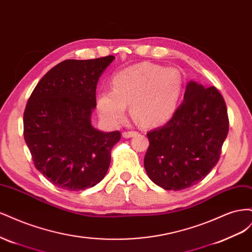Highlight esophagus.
<instances>
[{
  "label": "esophagus",
  "mask_w": 252,
  "mask_h": 252,
  "mask_svg": "<svg viewBox=\"0 0 252 252\" xmlns=\"http://www.w3.org/2000/svg\"><path fill=\"white\" fill-rule=\"evenodd\" d=\"M139 132L138 131H124L123 133H122V135H123V138H132V136L136 135Z\"/></svg>",
  "instance_id": "1"
}]
</instances>
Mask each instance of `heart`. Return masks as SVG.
<instances>
[{"label":"heart","mask_w":252,"mask_h":252,"mask_svg":"<svg viewBox=\"0 0 252 252\" xmlns=\"http://www.w3.org/2000/svg\"><path fill=\"white\" fill-rule=\"evenodd\" d=\"M112 90H102L95 98L96 109L110 125L124 120L126 105L131 116L144 126H157L170 120L183 93V78L174 68L140 63L113 75Z\"/></svg>","instance_id":"b5f03b06"}]
</instances>
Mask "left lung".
<instances>
[{"label": "left lung", "instance_id": "1", "mask_svg": "<svg viewBox=\"0 0 252 252\" xmlns=\"http://www.w3.org/2000/svg\"><path fill=\"white\" fill-rule=\"evenodd\" d=\"M228 129L226 103L219 90L189 82L172 118L147 133L144 167L149 179L174 191L197 184L219 162Z\"/></svg>", "mask_w": 252, "mask_h": 252}]
</instances>
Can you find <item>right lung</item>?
<instances>
[{
    "instance_id": "right-lung-1",
    "label": "right lung",
    "mask_w": 252,
    "mask_h": 252,
    "mask_svg": "<svg viewBox=\"0 0 252 252\" xmlns=\"http://www.w3.org/2000/svg\"><path fill=\"white\" fill-rule=\"evenodd\" d=\"M114 60H66L44 75L24 111V139L35 168L70 191L95 186L107 172L120 131L91 125L97 81Z\"/></svg>"
}]
</instances>
